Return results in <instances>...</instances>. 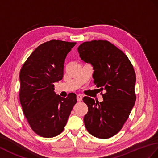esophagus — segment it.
I'll use <instances>...</instances> for the list:
<instances>
[{
    "label": "esophagus",
    "mask_w": 158,
    "mask_h": 158,
    "mask_svg": "<svg viewBox=\"0 0 158 158\" xmlns=\"http://www.w3.org/2000/svg\"><path fill=\"white\" fill-rule=\"evenodd\" d=\"M77 100L78 102H81L83 100V96L80 94L77 95Z\"/></svg>",
    "instance_id": "34e87169"
}]
</instances>
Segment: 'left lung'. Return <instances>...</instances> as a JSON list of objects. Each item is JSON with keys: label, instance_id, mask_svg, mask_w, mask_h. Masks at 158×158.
Segmentation results:
<instances>
[{"label": "left lung", "instance_id": "8db88e82", "mask_svg": "<svg viewBox=\"0 0 158 158\" xmlns=\"http://www.w3.org/2000/svg\"><path fill=\"white\" fill-rule=\"evenodd\" d=\"M77 50L81 59L92 65L94 83L105 91L100 103L83 98L88 107L85 128L97 138L112 137L122 129L136 100L133 67L123 51L106 40L83 42Z\"/></svg>", "mask_w": 158, "mask_h": 158}]
</instances>
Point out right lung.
<instances>
[{
	"label": "right lung",
	"instance_id": "right-lung-1",
	"mask_svg": "<svg viewBox=\"0 0 158 158\" xmlns=\"http://www.w3.org/2000/svg\"><path fill=\"white\" fill-rule=\"evenodd\" d=\"M76 42L50 40L36 48L19 73V100L32 130L51 138L63 131L73 107L75 94L62 98L54 93V83L63 78L67 54Z\"/></svg>",
	"mask_w": 158,
	"mask_h": 158
}]
</instances>
